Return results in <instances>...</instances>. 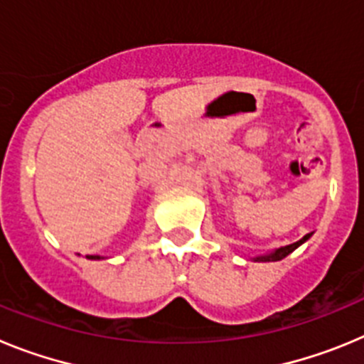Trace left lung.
I'll use <instances>...</instances> for the list:
<instances>
[{
	"label": "left lung",
	"mask_w": 364,
	"mask_h": 364,
	"mask_svg": "<svg viewBox=\"0 0 364 364\" xmlns=\"http://www.w3.org/2000/svg\"><path fill=\"white\" fill-rule=\"evenodd\" d=\"M310 239V233L308 235H304V237H302L301 240H297V242H294V244H290V246H284V247H279L277 252H273V253H269V255H262V257H257L255 260H281V259H284L286 255H290L291 252H294L295 247H299L301 246L302 242H304V240H308Z\"/></svg>",
	"instance_id": "8db88e82"
}]
</instances>
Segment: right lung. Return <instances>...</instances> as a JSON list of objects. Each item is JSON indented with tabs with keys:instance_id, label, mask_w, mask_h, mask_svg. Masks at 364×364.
<instances>
[{
	"instance_id": "1",
	"label": "right lung",
	"mask_w": 364,
	"mask_h": 364,
	"mask_svg": "<svg viewBox=\"0 0 364 364\" xmlns=\"http://www.w3.org/2000/svg\"><path fill=\"white\" fill-rule=\"evenodd\" d=\"M89 259H100L98 255H89Z\"/></svg>"
}]
</instances>
